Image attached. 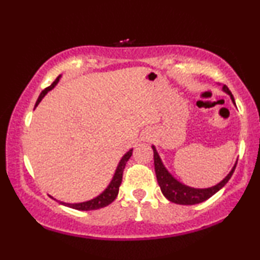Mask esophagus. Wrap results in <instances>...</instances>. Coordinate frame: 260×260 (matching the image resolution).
Wrapping results in <instances>:
<instances>
[{
    "label": "esophagus",
    "mask_w": 260,
    "mask_h": 260,
    "mask_svg": "<svg viewBox=\"0 0 260 260\" xmlns=\"http://www.w3.org/2000/svg\"><path fill=\"white\" fill-rule=\"evenodd\" d=\"M150 137H151V133H146V137H145V138L149 140V139H150Z\"/></svg>",
    "instance_id": "1"
}]
</instances>
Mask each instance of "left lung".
<instances>
[{
  "label": "left lung",
  "instance_id": "obj_1",
  "mask_svg": "<svg viewBox=\"0 0 260 260\" xmlns=\"http://www.w3.org/2000/svg\"><path fill=\"white\" fill-rule=\"evenodd\" d=\"M223 90L226 94L230 95L231 100L235 104V99H234L233 94L228 88L226 86H223ZM154 150V165H155V173L156 178H157V183L161 187V191L165 195V198L170 200L171 202L178 203V205H196V203H201L206 200H208L211 196H213L215 192H218L223 187L225 184L229 181V179L233 176L234 171L236 168L237 161L234 165V167L231 168L226 177L223 180L219 181L218 184H215L214 186L211 187H205V189H198V187H191L187 186L185 184H183L176 178L173 177V174L166 168V166L162 162L160 155H158L157 150H156L155 145L151 146Z\"/></svg>",
  "mask_w": 260,
  "mask_h": 260
}]
</instances>
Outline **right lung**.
<instances>
[{"mask_svg": "<svg viewBox=\"0 0 260 260\" xmlns=\"http://www.w3.org/2000/svg\"><path fill=\"white\" fill-rule=\"evenodd\" d=\"M60 77H61V75L57 77V80H55L54 82L51 84V86L47 87L46 89H43L42 92H41L39 99H37V102L35 104V108L40 104L41 100L45 98V95L47 94V93L57 86L59 80H60ZM132 152H133V149H131V150H128L126 154L122 156V158L120 160V162H118V165L116 167V171H115V173H114V177H112V179L110 183H109V185L106 186V189L104 190V191H103L102 193H99L98 196H95L94 199L88 200V201H84V202H77V203H68V202H62V201H59V202H60L61 205L67 206V207L79 209V211H93V209H99V208L106 207L108 205H110V203L117 198L118 189H120L121 181H122V174H123L124 166H126L127 161L129 160V157L132 156Z\"/></svg>", "mask_w": 260, "mask_h": 260, "instance_id": "1", "label": "right lung"}]
</instances>
